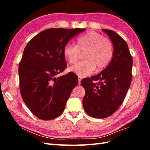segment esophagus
Listing matches in <instances>:
<instances>
[{
    "instance_id": "obj_1",
    "label": "esophagus",
    "mask_w": 150,
    "mask_h": 150,
    "mask_svg": "<svg viewBox=\"0 0 150 150\" xmlns=\"http://www.w3.org/2000/svg\"><path fill=\"white\" fill-rule=\"evenodd\" d=\"M81 80H82V79H81L80 77H79L78 78V84H81Z\"/></svg>"
}]
</instances>
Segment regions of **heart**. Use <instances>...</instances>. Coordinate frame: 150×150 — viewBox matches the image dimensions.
Here are the masks:
<instances>
[{
	"label": "heart",
	"mask_w": 150,
	"mask_h": 150,
	"mask_svg": "<svg viewBox=\"0 0 150 150\" xmlns=\"http://www.w3.org/2000/svg\"><path fill=\"white\" fill-rule=\"evenodd\" d=\"M81 52H85V60L71 67L69 70L83 78L91 74L96 67L98 70L103 69L110 64L113 46L109 39L97 32L91 31L78 39V46L68 42L63 50L64 57L71 64L78 61Z\"/></svg>",
	"instance_id": "obj_1"
}]
</instances>
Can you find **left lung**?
I'll list each match as a JSON object with an SVG mask.
<instances>
[{"label": "left lung", "instance_id": "left-lung-1", "mask_svg": "<svg viewBox=\"0 0 150 150\" xmlns=\"http://www.w3.org/2000/svg\"><path fill=\"white\" fill-rule=\"evenodd\" d=\"M113 45V55L108 66L91 78L81 81L86 94L83 105L87 114L94 118L111 116L123 102L132 80L133 59L128 44L111 30L103 29ZM94 81H98L95 83Z\"/></svg>", "mask_w": 150, "mask_h": 150}]
</instances>
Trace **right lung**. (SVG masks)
<instances>
[{
	"label": "right lung",
	"mask_w": 150,
	"mask_h": 150,
	"mask_svg": "<svg viewBox=\"0 0 150 150\" xmlns=\"http://www.w3.org/2000/svg\"><path fill=\"white\" fill-rule=\"evenodd\" d=\"M85 30L46 29L26 45L19 65L20 91L26 106L38 118L50 120L60 116L78 85V78L73 72L56 75L66 67L65 45Z\"/></svg>",
	"instance_id": "add662e5"
}]
</instances>
